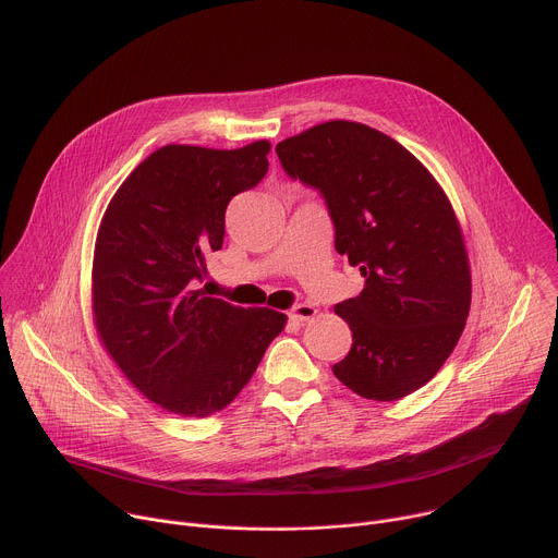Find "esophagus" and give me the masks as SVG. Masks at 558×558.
Instances as JSON below:
<instances>
[{"label": "esophagus", "instance_id": "34e87169", "mask_svg": "<svg viewBox=\"0 0 558 558\" xmlns=\"http://www.w3.org/2000/svg\"><path fill=\"white\" fill-rule=\"evenodd\" d=\"M315 315H317V308L313 304H306V302L293 306L291 313H289V317H291L293 323H308V320H313Z\"/></svg>", "mask_w": 558, "mask_h": 558}]
</instances>
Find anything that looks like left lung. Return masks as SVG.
Segmentation results:
<instances>
[{"label":"left lung","mask_w":558,"mask_h":558,"mask_svg":"<svg viewBox=\"0 0 558 558\" xmlns=\"http://www.w3.org/2000/svg\"><path fill=\"white\" fill-rule=\"evenodd\" d=\"M291 179L317 187L336 250L364 276L336 304L353 333L333 375L353 392L392 402L437 375L465 327L472 280L454 209L417 158L355 121H327L276 145Z\"/></svg>","instance_id":"1"}]
</instances>
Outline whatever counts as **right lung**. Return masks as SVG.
Returning <instances> with one entry per match:
<instances>
[{
    "label": "right lung",
    "mask_w": 558,
    "mask_h": 558,
    "mask_svg": "<svg viewBox=\"0 0 558 558\" xmlns=\"http://www.w3.org/2000/svg\"><path fill=\"white\" fill-rule=\"evenodd\" d=\"M269 141L238 149L163 145L121 183L95 243L93 320L130 384L181 417L233 402L287 315L205 295L229 201L269 170Z\"/></svg>",
    "instance_id": "1"
}]
</instances>
